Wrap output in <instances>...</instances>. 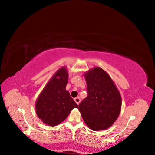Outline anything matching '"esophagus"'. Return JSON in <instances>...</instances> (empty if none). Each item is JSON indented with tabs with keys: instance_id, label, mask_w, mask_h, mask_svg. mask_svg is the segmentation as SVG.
I'll use <instances>...</instances> for the list:
<instances>
[{
	"instance_id": "obj_1",
	"label": "esophagus",
	"mask_w": 155,
	"mask_h": 155,
	"mask_svg": "<svg viewBox=\"0 0 155 155\" xmlns=\"http://www.w3.org/2000/svg\"><path fill=\"white\" fill-rule=\"evenodd\" d=\"M74 101H76V103L78 105H79V103H80L81 100H80V98H79V97H77L76 98H74Z\"/></svg>"
}]
</instances>
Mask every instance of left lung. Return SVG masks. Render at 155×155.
<instances>
[{"mask_svg":"<svg viewBox=\"0 0 155 155\" xmlns=\"http://www.w3.org/2000/svg\"><path fill=\"white\" fill-rule=\"evenodd\" d=\"M87 96L79 104V110L93 130H104L118 118L121 107L120 94L112 79L99 67L85 74Z\"/></svg>","mask_w":155,"mask_h":155,"instance_id":"1","label":"left lung"}]
</instances>
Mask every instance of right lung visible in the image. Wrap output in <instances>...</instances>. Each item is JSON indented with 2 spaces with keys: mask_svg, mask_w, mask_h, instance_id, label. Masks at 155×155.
Listing matches in <instances>:
<instances>
[{
  "mask_svg": "<svg viewBox=\"0 0 155 155\" xmlns=\"http://www.w3.org/2000/svg\"><path fill=\"white\" fill-rule=\"evenodd\" d=\"M68 74L63 67L55 73L45 86L37 100L36 113L44 123L55 126L61 123L78 105L65 90ZM57 77H59L57 78Z\"/></svg>",
  "mask_w": 155,
  "mask_h": 155,
  "instance_id": "right-lung-1",
  "label": "right lung"
}]
</instances>
